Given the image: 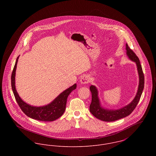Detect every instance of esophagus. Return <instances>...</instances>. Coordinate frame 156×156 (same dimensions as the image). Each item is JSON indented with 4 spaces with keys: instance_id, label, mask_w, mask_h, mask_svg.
Here are the masks:
<instances>
[{
    "instance_id": "34e87169",
    "label": "esophagus",
    "mask_w": 156,
    "mask_h": 156,
    "mask_svg": "<svg viewBox=\"0 0 156 156\" xmlns=\"http://www.w3.org/2000/svg\"><path fill=\"white\" fill-rule=\"evenodd\" d=\"M89 81H90V80H89L88 76H87L86 75L83 76L82 77V78L80 79V82L82 84H87V83H89Z\"/></svg>"
}]
</instances>
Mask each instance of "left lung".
<instances>
[{"label":"left lung","mask_w":156,"mask_h":156,"mask_svg":"<svg viewBox=\"0 0 156 156\" xmlns=\"http://www.w3.org/2000/svg\"><path fill=\"white\" fill-rule=\"evenodd\" d=\"M126 50L127 55L132 61L136 62L137 67V71L139 76V84L137 94L132 103L127 106L118 110H107L103 109L100 106L97 88L94 86H90L89 89L92 94V101L89 106V111L95 118L101 121L111 122L127 116L131 114V113L136 108L142 94V91L144 88V75L141 64L138 57L129 47L127 43L126 44Z\"/></svg>","instance_id":"1"}]
</instances>
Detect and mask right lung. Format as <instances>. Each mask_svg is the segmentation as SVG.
I'll return each instance as SVG.
<instances>
[{
	"label": "right lung",
	"instance_id": "obj_1",
	"mask_svg": "<svg viewBox=\"0 0 156 156\" xmlns=\"http://www.w3.org/2000/svg\"><path fill=\"white\" fill-rule=\"evenodd\" d=\"M19 56L17 58L15 66L11 74V87L19 106L24 113L27 116L42 121H52L58 119L64 113L67 98L69 94L76 88V84L62 92L50 104L42 107H35L26 104L19 97L15 87V75Z\"/></svg>",
	"mask_w": 156,
	"mask_h": 156
}]
</instances>
